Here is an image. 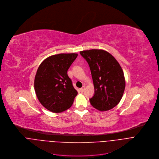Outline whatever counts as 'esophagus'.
<instances>
[{"label": "esophagus", "instance_id": "1", "mask_svg": "<svg viewBox=\"0 0 159 159\" xmlns=\"http://www.w3.org/2000/svg\"><path fill=\"white\" fill-rule=\"evenodd\" d=\"M84 89H85V86H82V88H81L80 89V92L83 93V92L84 91Z\"/></svg>", "mask_w": 159, "mask_h": 159}]
</instances>
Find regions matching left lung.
I'll list each match as a JSON object with an SVG mask.
<instances>
[{"instance_id":"left-lung-1","label":"left lung","mask_w":159,"mask_h":159,"mask_svg":"<svg viewBox=\"0 0 159 159\" xmlns=\"http://www.w3.org/2000/svg\"><path fill=\"white\" fill-rule=\"evenodd\" d=\"M87 61L93 81L94 93L89 99L91 105L100 111H107L120 102L125 88L123 71L115 58L102 49L80 52Z\"/></svg>"}]
</instances>
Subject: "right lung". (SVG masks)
I'll return each instance as SVG.
<instances>
[{"mask_svg":"<svg viewBox=\"0 0 159 159\" xmlns=\"http://www.w3.org/2000/svg\"><path fill=\"white\" fill-rule=\"evenodd\" d=\"M78 54H59L44 60L34 80L36 96L48 110L60 113L73 105L78 94L67 72Z\"/></svg>","mask_w":159,"mask_h":159,"instance_id":"add662e5","label":"right lung"}]
</instances>
